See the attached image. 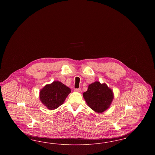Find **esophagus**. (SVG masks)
<instances>
[{
  "label": "esophagus",
  "instance_id": "esophagus-1",
  "mask_svg": "<svg viewBox=\"0 0 155 155\" xmlns=\"http://www.w3.org/2000/svg\"><path fill=\"white\" fill-rule=\"evenodd\" d=\"M74 91L76 92H80L81 91V88L74 89Z\"/></svg>",
  "mask_w": 155,
  "mask_h": 155
}]
</instances>
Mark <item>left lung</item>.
<instances>
[{"label":"left lung","mask_w":155,"mask_h":155,"mask_svg":"<svg viewBox=\"0 0 155 155\" xmlns=\"http://www.w3.org/2000/svg\"><path fill=\"white\" fill-rule=\"evenodd\" d=\"M83 97L89 107L97 113L107 110L114 99L113 90L106 84L95 81L89 84Z\"/></svg>","instance_id":"left-lung-1"}]
</instances>
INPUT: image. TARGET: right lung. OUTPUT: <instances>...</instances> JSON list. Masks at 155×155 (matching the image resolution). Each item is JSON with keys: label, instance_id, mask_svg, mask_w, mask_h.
<instances>
[{"label": "right lung", "instance_id": "obj_1", "mask_svg": "<svg viewBox=\"0 0 155 155\" xmlns=\"http://www.w3.org/2000/svg\"><path fill=\"white\" fill-rule=\"evenodd\" d=\"M70 93L71 89L66 85L60 81H54L41 89L39 99L49 110H52L63 104Z\"/></svg>", "mask_w": 155, "mask_h": 155}]
</instances>
